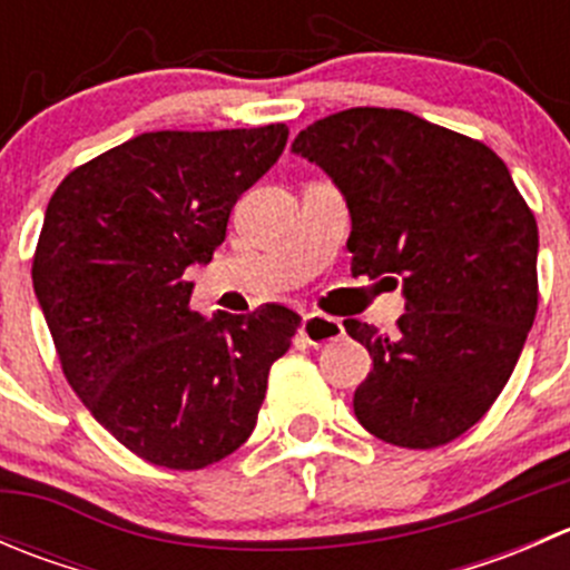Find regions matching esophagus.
Segmentation results:
<instances>
[{"label":"esophagus","instance_id":"esophagus-1","mask_svg":"<svg viewBox=\"0 0 570 570\" xmlns=\"http://www.w3.org/2000/svg\"><path fill=\"white\" fill-rule=\"evenodd\" d=\"M301 333L306 336V342L312 344V347H322V344L327 342H336L344 333V327L342 322L325 317V314H306V317H303Z\"/></svg>","mask_w":570,"mask_h":570}]
</instances>
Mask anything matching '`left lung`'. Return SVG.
<instances>
[{"label": "left lung", "mask_w": 570, "mask_h": 570, "mask_svg": "<svg viewBox=\"0 0 570 570\" xmlns=\"http://www.w3.org/2000/svg\"><path fill=\"white\" fill-rule=\"evenodd\" d=\"M292 151L347 200L353 275L402 284L394 336L344 320L372 355L353 411L381 441L450 444L502 394L538 312V223L480 140L405 109L314 120Z\"/></svg>", "instance_id": "1"}]
</instances>
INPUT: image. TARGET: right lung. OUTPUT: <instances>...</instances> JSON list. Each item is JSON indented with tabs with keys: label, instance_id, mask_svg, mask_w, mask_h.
Wrapping results in <instances>:
<instances>
[{
	"label": "right lung",
	"instance_id": "1",
	"mask_svg": "<svg viewBox=\"0 0 570 570\" xmlns=\"http://www.w3.org/2000/svg\"><path fill=\"white\" fill-rule=\"evenodd\" d=\"M286 137L284 124L146 131L71 170L46 206L32 286L62 375L142 461L204 469L256 428L301 317L267 303L204 320L184 269L212 262Z\"/></svg>",
	"mask_w": 570,
	"mask_h": 570
}]
</instances>
